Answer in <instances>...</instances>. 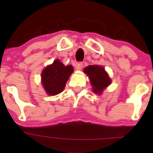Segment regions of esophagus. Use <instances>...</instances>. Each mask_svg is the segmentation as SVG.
Masks as SVG:
<instances>
[{"instance_id":"esophagus-1","label":"esophagus","mask_w":153,"mask_h":153,"mask_svg":"<svg viewBox=\"0 0 153 153\" xmlns=\"http://www.w3.org/2000/svg\"><path fill=\"white\" fill-rule=\"evenodd\" d=\"M76 70H80L81 69L83 68V63H78L76 65Z\"/></svg>"}]
</instances>
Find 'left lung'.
<instances>
[{"instance_id": "obj_1", "label": "left lung", "mask_w": 153, "mask_h": 153, "mask_svg": "<svg viewBox=\"0 0 153 153\" xmlns=\"http://www.w3.org/2000/svg\"><path fill=\"white\" fill-rule=\"evenodd\" d=\"M83 72L90 78L93 91L97 94L100 95L102 91L111 83V79L103 67L99 65H90L85 67Z\"/></svg>"}]
</instances>
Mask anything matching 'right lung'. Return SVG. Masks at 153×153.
<instances>
[{
    "instance_id": "right-lung-1",
    "label": "right lung",
    "mask_w": 153,
    "mask_h": 153,
    "mask_svg": "<svg viewBox=\"0 0 153 153\" xmlns=\"http://www.w3.org/2000/svg\"><path fill=\"white\" fill-rule=\"evenodd\" d=\"M73 72V66H65L60 60H55L42 71L41 83L46 93L50 96L61 93Z\"/></svg>"
}]
</instances>
